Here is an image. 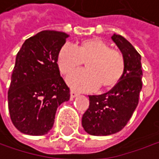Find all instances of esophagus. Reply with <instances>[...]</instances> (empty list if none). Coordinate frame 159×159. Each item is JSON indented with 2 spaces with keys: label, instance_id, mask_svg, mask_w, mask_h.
<instances>
[{
  "label": "esophagus",
  "instance_id": "esophagus-1",
  "mask_svg": "<svg viewBox=\"0 0 159 159\" xmlns=\"http://www.w3.org/2000/svg\"><path fill=\"white\" fill-rule=\"evenodd\" d=\"M78 96V93L76 92V91H74V90H70V99L71 100H73L75 97H77Z\"/></svg>",
  "mask_w": 159,
  "mask_h": 159
}]
</instances>
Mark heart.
<instances>
[{"label":"heart","instance_id":"1","mask_svg":"<svg viewBox=\"0 0 159 159\" xmlns=\"http://www.w3.org/2000/svg\"><path fill=\"white\" fill-rule=\"evenodd\" d=\"M60 72L70 75L78 70L87 62V70L74 73L68 77V84L74 89L87 91L115 88L125 72V59L122 54L97 37L82 40L75 48L65 44L57 57Z\"/></svg>","mask_w":159,"mask_h":159}]
</instances>
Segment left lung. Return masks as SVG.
<instances>
[{"label": "left lung", "mask_w": 159, "mask_h": 159, "mask_svg": "<svg viewBox=\"0 0 159 159\" xmlns=\"http://www.w3.org/2000/svg\"><path fill=\"white\" fill-rule=\"evenodd\" d=\"M112 40L125 59V72L120 82L107 93L89 97V107L83 115L82 126L94 136H107L120 131L135 111L143 88L141 55L123 36Z\"/></svg>", "instance_id": "obj_1"}]
</instances>
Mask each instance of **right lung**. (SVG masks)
Listing matches in <instances>:
<instances>
[{
	"label": "right lung",
	"instance_id": "obj_1",
	"mask_svg": "<svg viewBox=\"0 0 159 159\" xmlns=\"http://www.w3.org/2000/svg\"><path fill=\"white\" fill-rule=\"evenodd\" d=\"M68 34L43 30L27 39L16 57L8 90L14 126L22 133L41 136L53 127L57 107L70 100L57 57Z\"/></svg>",
	"mask_w": 159,
	"mask_h": 159
}]
</instances>
